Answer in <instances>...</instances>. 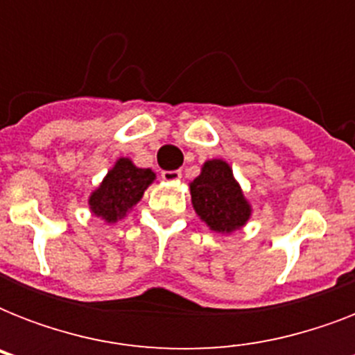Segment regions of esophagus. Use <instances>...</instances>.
I'll list each match as a JSON object with an SVG mask.
<instances>
[{"mask_svg": "<svg viewBox=\"0 0 355 355\" xmlns=\"http://www.w3.org/2000/svg\"><path fill=\"white\" fill-rule=\"evenodd\" d=\"M182 177V171L180 169H173V171H162V178L167 180V182H175V180H180Z\"/></svg>", "mask_w": 355, "mask_h": 355, "instance_id": "obj_1", "label": "esophagus"}]
</instances>
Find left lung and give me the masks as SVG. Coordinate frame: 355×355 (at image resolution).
<instances>
[{"label": "left lung", "instance_id": "left-lung-1", "mask_svg": "<svg viewBox=\"0 0 355 355\" xmlns=\"http://www.w3.org/2000/svg\"><path fill=\"white\" fill-rule=\"evenodd\" d=\"M189 189L195 211L211 230L232 232L247 223L250 206L227 162H206L202 173L189 184Z\"/></svg>", "mask_w": 355, "mask_h": 355}]
</instances>
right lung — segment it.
I'll use <instances>...</instances> for the list:
<instances>
[{
  "label": "right lung",
  "mask_w": 355,
  "mask_h": 355,
  "mask_svg": "<svg viewBox=\"0 0 355 355\" xmlns=\"http://www.w3.org/2000/svg\"><path fill=\"white\" fill-rule=\"evenodd\" d=\"M150 182H155V173L150 169H139L128 158H119L101 186L92 193V211L108 223L118 221L141 199Z\"/></svg>",
  "instance_id": "obj_1"
}]
</instances>
